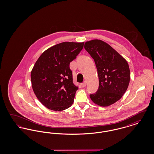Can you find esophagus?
<instances>
[{
	"instance_id": "1",
	"label": "esophagus",
	"mask_w": 154,
	"mask_h": 154,
	"mask_svg": "<svg viewBox=\"0 0 154 154\" xmlns=\"http://www.w3.org/2000/svg\"><path fill=\"white\" fill-rule=\"evenodd\" d=\"M81 86L82 87H86V85H87V82H85V81H84V82H83L82 83H81Z\"/></svg>"
}]
</instances>
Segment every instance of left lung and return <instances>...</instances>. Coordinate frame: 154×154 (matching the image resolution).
<instances>
[{"label":"left lung","mask_w":154,"mask_h":154,"mask_svg":"<svg viewBox=\"0 0 154 154\" xmlns=\"http://www.w3.org/2000/svg\"><path fill=\"white\" fill-rule=\"evenodd\" d=\"M84 48L94 59L99 77L98 89L90 94V97L100 106H110L119 100L128 88V63L109 44L100 40L87 42Z\"/></svg>","instance_id":"obj_1"}]
</instances>
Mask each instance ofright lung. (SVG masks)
Listing matches in <instances>:
<instances>
[{
    "instance_id": "add662e5",
    "label": "right lung",
    "mask_w": 154,
    "mask_h": 154,
    "mask_svg": "<svg viewBox=\"0 0 154 154\" xmlns=\"http://www.w3.org/2000/svg\"><path fill=\"white\" fill-rule=\"evenodd\" d=\"M84 43L63 42L49 48L40 55L30 74L37 98L45 107L62 111L73 103L77 90L70 63L76 58Z\"/></svg>"
}]
</instances>
